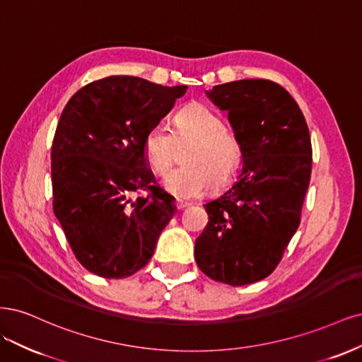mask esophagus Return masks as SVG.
<instances>
[{
    "instance_id": "obj_1",
    "label": "esophagus",
    "mask_w": 362,
    "mask_h": 362,
    "mask_svg": "<svg viewBox=\"0 0 362 362\" xmlns=\"http://www.w3.org/2000/svg\"><path fill=\"white\" fill-rule=\"evenodd\" d=\"M189 206V203L188 202H182V200H177V202H174V207L177 209V211H183L185 207H188Z\"/></svg>"
}]
</instances>
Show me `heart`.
<instances>
[{"label":"heart","instance_id":"1","mask_svg":"<svg viewBox=\"0 0 362 362\" xmlns=\"http://www.w3.org/2000/svg\"><path fill=\"white\" fill-rule=\"evenodd\" d=\"M183 155V168L164 179L167 194L179 200H192L209 189L223 188L235 180L243 165V147L235 132L228 131L219 114L194 102L174 117V131L156 124L147 131L143 150L147 165L156 176L164 174Z\"/></svg>","mask_w":362,"mask_h":362}]
</instances>
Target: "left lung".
Wrapping results in <instances>:
<instances>
[{
  "label": "left lung",
  "instance_id": "left-lung-1",
  "mask_svg": "<svg viewBox=\"0 0 362 362\" xmlns=\"http://www.w3.org/2000/svg\"><path fill=\"white\" fill-rule=\"evenodd\" d=\"M207 95L228 112L243 168L224 195L204 204L209 223L194 255L209 278L247 286L275 271L300 224L313 162L310 131L296 100L274 81H233Z\"/></svg>",
  "mask_w": 362,
  "mask_h": 362
}]
</instances>
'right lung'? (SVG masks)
<instances>
[{
	"label": "right lung",
	"instance_id": "right-lung-1",
	"mask_svg": "<svg viewBox=\"0 0 362 362\" xmlns=\"http://www.w3.org/2000/svg\"><path fill=\"white\" fill-rule=\"evenodd\" d=\"M186 88L108 76L66 103L51 148L52 207L91 274L131 276L153 255L174 207L147 168L143 141Z\"/></svg>",
	"mask_w": 362,
	"mask_h": 362
}]
</instances>
